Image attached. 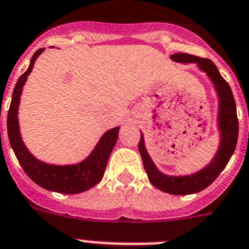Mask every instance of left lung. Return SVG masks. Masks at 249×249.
<instances>
[{"mask_svg": "<svg viewBox=\"0 0 249 249\" xmlns=\"http://www.w3.org/2000/svg\"><path fill=\"white\" fill-rule=\"evenodd\" d=\"M170 58L175 62L182 63V65L194 63L200 72L205 73L207 77L209 78L215 91H216L217 99H219L216 117V126L219 129L220 139L219 146L209 164L205 165L203 169L194 174L172 176V175H167L160 171L146 150L144 134L141 131V141H139L138 148L149 181L154 187L165 193L175 194V196H186V194L198 193L207 188L209 184L215 181V178L219 176L220 172L225 169L227 162L230 161V159L236 149L238 138L237 111H236V103L231 88L227 84L226 80L221 77L219 70L213 61L189 55V53H182V52L171 55Z\"/></svg>", "mask_w": 249, "mask_h": 249, "instance_id": "left-lung-1", "label": "left lung"}]
</instances>
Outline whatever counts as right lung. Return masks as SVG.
<instances>
[{"mask_svg": "<svg viewBox=\"0 0 249 249\" xmlns=\"http://www.w3.org/2000/svg\"><path fill=\"white\" fill-rule=\"evenodd\" d=\"M45 49H39L30 60L28 70L23 73L14 87L12 94L11 106L7 117V131H8L9 143L16 154L20 166L25 174L36 184L47 191L57 192L62 194H77L90 189L103 179L107 160L118 138L120 127L108 129L99 139L91 153L77 164L55 165L44 162L35 158L22 139L18 121V108H19L20 96L23 87L32 73L36 58L41 55Z\"/></svg>", "mask_w": 249, "mask_h": 249, "instance_id": "add662e5", "label": "right lung"}]
</instances>
